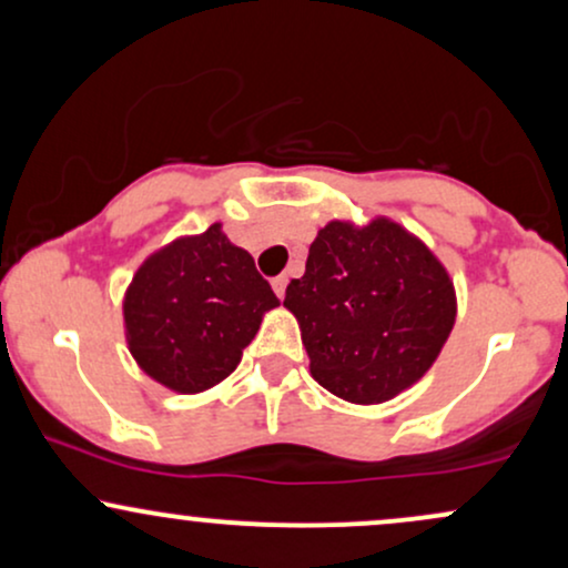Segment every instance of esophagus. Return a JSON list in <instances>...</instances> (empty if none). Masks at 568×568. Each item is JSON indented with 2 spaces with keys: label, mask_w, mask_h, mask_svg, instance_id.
<instances>
[{
  "label": "esophagus",
  "mask_w": 568,
  "mask_h": 568,
  "mask_svg": "<svg viewBox=\"0 0 568 568\" xmlns=\"http://www.w3.org/2000/svg\"><path fill=\"white\" fill-rule=\"evenodd\" d=\"M272 288H275V293H277L280 298H283L285 296V288H288V277H285V275L275 277V280H272Z\"/></svg>",
  "instance_id": "34e87169"
}]
</instances>
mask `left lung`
<instances>
[{
    "instance_id": "obj_1",
    "label": "left lung",
    "mask_w": 568,
    "mask_h": 568,
    "mask_svg": "<svg viewBox=\"0 0 568 568\" xmlns=\"http://www.w3.org/2000/svg\"><path fill=\"white\" fill-rule=\"evenodd\" d=\"M283 306L302 328L312 379L374 406L406 393L438 361L456 291L440 258L397 221L334 219L310 245Z\"/></svg>"
}]
</instances>
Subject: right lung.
I'll list each match as a JSON object with an SVG mask.
<instances>
[{"instance_id": "add662e5", "label": "right lung", "mask_w": 568, "mask_h": 568, "mask_svg": "<svg viewBox=\"0 0 568 568\" xmlns=\"http://www.w3.org/2000/svg\"><path fill=\"white\" fill-rule=\"evenodd\" d=\"M277 304L251 253L211 224L162 245L130 280L122 302L128 349L162 387L205 393L237 368Z\"/></svg>"}]
</instances>
